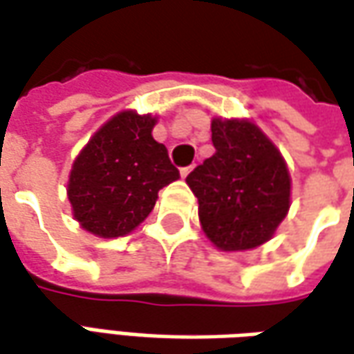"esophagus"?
<instances>
[{
	"label": "esophagus",
	"instance_id": "34e87169",
	"mask_svg": "<svg viewBox=\"0 0 354 354\" xmlns=\"http://www.w3.org/2000/svg\"><path fill=\"white\" fill-rule=\"evenodd\" d=\"M192 171V167H183L181 169V177L183 179H185V177H187V175H189V173Z\"/></svg>",
	"mask_w": 354,
	"mask_h": 354
}]
</instances>
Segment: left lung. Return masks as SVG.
Wrapping results in <instances>:
<instances>
[{
	"mask_svg": "<svg viewBox=\"0 0 354 354\" xmlns=\"http://www.w3.org/2000/svg\"><path fill=\"white\" fill-rule=\"evenodd\" d=\"M216 153L189 173L202 231L219 250L274 237L291 206V175L277 146L250 119H212Z\"/></svg>",
	"mask_w": 354,
	"mask_h": 354,
	"instance_id": "8db88e82",
	"label": "left lung"
}]
</instances>
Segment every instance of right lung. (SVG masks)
Here are the masks:
<instances>
[{
    "mask_svg": "<svg viewBox=\"0 0 354 354\" xmlns=\"http://www.w3.org/2000/svg\"><path fill=\"white\" fill-rule=\"evenodd\" d=\"M152 113L119 111L75 158L67 183L73 218L102 239L129 235L152 212L158 192L179 179L167 148L156 142Z\"/></svg>",
    "mask_w": 354,
    "mask_h": 354,
    "instance_id": "right-lung-1",
    "label": "right lung"
}]
</instances>
